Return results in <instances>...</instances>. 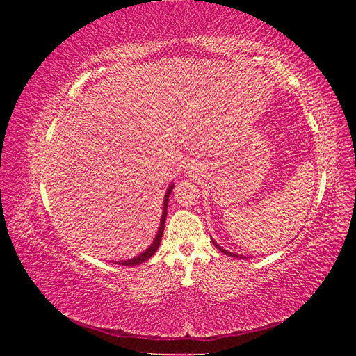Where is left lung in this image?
<instances>
[{
	"instance_id": "obj_1",
	"label": "left lung",
	"mask_w": 356,
	"mask_h": 356,
	"mask_svg": "<svg viewBox=\"0 0 356 356\" xmlns=\"http://www.w3.org/2000/svg\"><path fill=\"white\" fill-rule=\"evenodd\" d=\"M213 243H214V246L218 249V251H222V252H223V254H226V255H229V257H236V259H237V257H240V255H236V254H232V252H229V251H226V249H223L222 246H218L214 240H213Z\"/></svg>"
}]
</instances>
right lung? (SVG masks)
Instances as JSON below:
<instances>
[{"mask_svg": "<svg viewBox=\"0 0 356 356\" xmlns=\"http://www.w3.org/2000/svg\"><path fill=\"white\" fill-rule=\"evenodd\" d=\"M174 185H171L168 190H166L165 194V199H163V211H162V217H161V225H159V231L156 234V238L153 240V243H151L145 251L142 254H139L138 257H134V259H128V260H122L119 261L118 264H122V266H134V264H140L143 261H147L148 259H151L156 254V251L159 249V245H161V240L163 236V228H165V220H166V214H168V200H170V194L172 191Z\"/></svg>", "mask_w": 356, "mask_h": 356, "instance_id": "1", "label": "right lung"}]
</instances>
